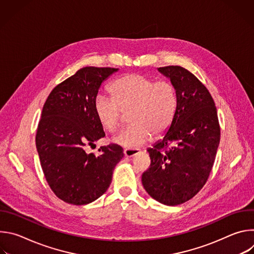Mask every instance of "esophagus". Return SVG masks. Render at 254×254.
<instances>
[{
  "instance_id": "obj_1",
  "label": "esophagus",
  "mask_w": 254,
  "mask_h": 254,
  "mask_svg": "<svg viewBox=\"0 0 254 254\" xmlns=\"http://www.w3.org/2000/svg\"><path fill=\"white\" fill-rule=\"evenodd\" d=\"M138 153H139V150H137V149H125V151H124L125 156L128 157V158H131Z\"/></svg>"
}]
</instances>
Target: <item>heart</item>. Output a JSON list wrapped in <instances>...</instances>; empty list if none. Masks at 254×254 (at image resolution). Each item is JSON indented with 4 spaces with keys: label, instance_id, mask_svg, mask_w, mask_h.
<instances>
[{
    "label": "heart",
    "instance_id": "obj_1",
    "mask_svg": "<svg viewBox=\"0 0 254 254\" xmlns=\"http://www.w3.org/2000/svg\"><path fill=\"white\" fill-rule=\"evenodd\" d=\"M108 90L112 99L96 96L94 115L104 130L115 132L123 114L128 113L130 125L114 137L120 146L127 149L139 147L152 135L160 137L171 127L178 108L177 89L172 82L128 73L117 78Z\"/></svg>",
    "mask_w": 254,
    "mask_h": 254
}]
</instances>
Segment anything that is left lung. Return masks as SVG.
Returning <instances> with one entry per match:
<instances>
[{
  "label": "left lung",
  "mask_w": 254,
  "mask_h": 254,
  "mask_svg": "<svg viewBox=\"0 0 254 254\" xmlns=\"http://www.w3.org/2000/svg\"><path fill=\"white\" fill-rule=\"evenodd\" d=\"M178 94L175 120L164 138L148 149L150 168L141 176L143 188L169 206L185 203L206 184L220 142V126L206 86L181 66L160 67Z\"/></svg>",
  "instance_id": "left-lung-1"
}]
</instances>
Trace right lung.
<instances>
[{"mask_svg":"<svg viewBox=\"0 0 254 254\" xmlns=\"http://www.w3.org/2000/svg\"><path fill=\"white\" fill-rule=\"evenodd\" d=\"M116 71L83 67L55 86L44 103L36 148L49 187L68 204H88L104 194L124 157L123 148L116 143L100 147L98 155L85 152L105 136L93 104L102 81Z\"/></svg>","mask_w":254,"mask_h":254,"instance_id":"obj_1","label":"right lung"}]
</instances>
